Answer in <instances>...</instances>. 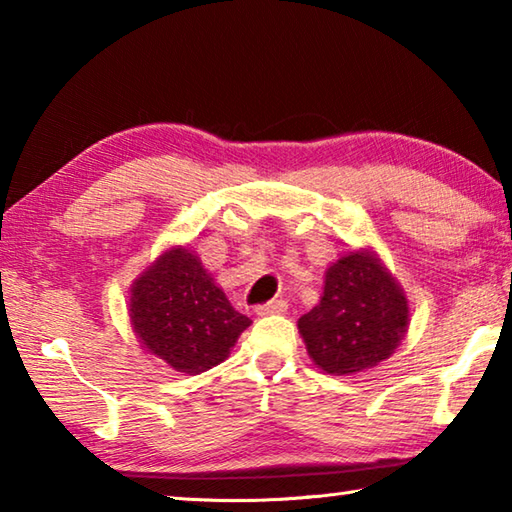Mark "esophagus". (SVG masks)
<instances>
[{
    "label": "esophagus",
    "instance_id": "obj_1",
    "mask_svg": "<svg viewBox=\"0 0 512 512\" xmlns=\"http://www.w3.org/2000/svg\"><path fill=\"white\" fill-rule=\"evenodd\" d=\"M255 311H257V316L284 314V311H287V302H284V300H271V302H266V305H259Z\"/></svg>",
    "mask_w": 512,
    "mask_h": 512
}]
</instances>
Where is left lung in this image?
<instances>
[{"label":"left lung","instance_id":"obj_1","mask_svg":"<svg viewBox=\"0 0 512 512\" xmlns=\"http://www.w3.org/2000/svg\"><path fill=\"white\" fill-rule=\"evenodd\" d=\"M402 284L372 248H357L327 266L323 296L298 320L307 354L327 375H357L391 359L409 329Z\"/></svg>","mask_w":512,"mask_h":512}]
</instances>
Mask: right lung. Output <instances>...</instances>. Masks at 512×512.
Returning a JSON list of instances; mask_svg holds the SVG:
<instances>
[{"mask_svg": "<svg viewBox=\"0 0 512 512\" xmlns=\"http://www.w3.org/2000/svg\"><path fill=\"white\" fill-rule=\"evenodd\" d=\"M128 318L142 348L185 375L219 366L230 357L250 318L230 305L187 246H171L137 275Z\"/></svg>", "mask_w": 512, "mask_h": 512, "instance_id": "right-lung-1", "label": "right lung"}]
</instances>
